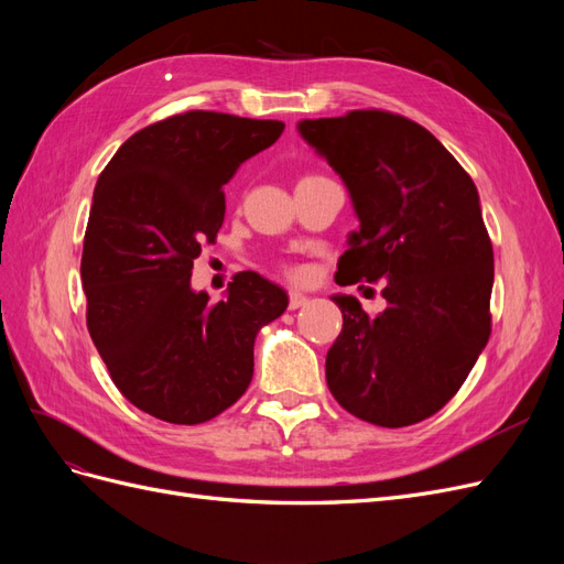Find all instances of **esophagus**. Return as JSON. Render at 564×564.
Returning a JSON list of instances; mask_svg holds the SVG:
<instances>
[{
	"instance_id": "obj_1",
	"label": "esophagus",
	"mask_w": 564,
	"mask_h": 564,
	"mask_svg": "<svg viewBox=\"0 0 564 564\" xmlns=\"http://www.w3.org/2000/svg\"><path fill=\"white\" fill-rule=\"evenodd\" d=\"M311 299L305 296V294H301V292H289V311H299V308H303L305 303H308Z\"/></svg>"
}]
</instances>
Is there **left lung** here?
I'll list each match as a JSON object with an SVG mask.
<instances>
[{
    "mask_svg": "<svg viewBox=\"0 0 564 564\" xmlns=\"http://www.w3.org/2000/svg\"><path fill=\"white\" fill-rule=\"evenodd\" d=\"M299 133L344 178L360 218L336 282L386 280L388 308L373 317L355 296H332L344 329L327 352V386L357 419L419 423L456 395L491 334L494 251L477 187L402 115L303 119Z\"/></svg>",
    "mask_w": 564,
    "mask_h": 564,
    "instance_id": "1",
    "label": "left lung"
}]
</instances>
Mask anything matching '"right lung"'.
<instances>
[{
	"instance_id": "obj_1",
	"label": "right lung",
	"mask_w": 564,
	"mask_h": 564,
	"mask_svg": "<svg viewBox=\"0 0 564 564\" xmlns=\"http://www.w3.org/2000/svg\"><path fill=\"white\" fill-rule=\"evenodd\" d=\"M278 119L191 110L135 131L98 176L82 251L87 327L122 395L145 414L204 423L245 395L253 340L286 292L237 272L228 296L193 292V261L224 226V185L275 143Z\"/></svg>"
}]
</instances>
